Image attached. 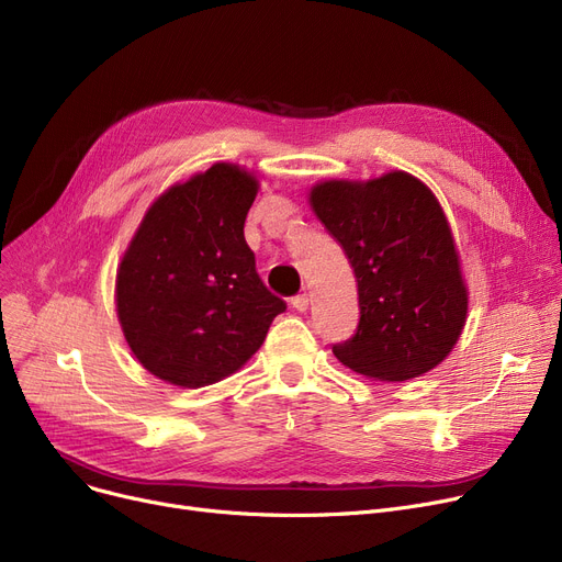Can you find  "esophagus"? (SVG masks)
Returning <instances> with one entry per match:
<instances>
[{
    "label": "esophagus",
    "mask_w": 562,
    "mask_h": 562,
    "mask_svg": "<svg viewBox=\"0 0 562 562\" xmlns=\"http://www.w3.org/2000/svg\"><path fill=\"white\" fill-rule=\"evenodd\" d=\"M291 305H293V310H296V312H307V307H310V296H307V293H301V296L291 299Z\"/></svg>",
    "instance_id": "1"
}]
</instances>
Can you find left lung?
<instances>
[{
    "mask_svg": "<svg viewBox=\"0 0 562 562\" xmlns=\"http://www.w3.org/2000/svg\"><path fill=\"white\" fill-rule=\"evenodd\" d=\"M314 216L346 252L358 280L360 323L335 358L364 378L403 382L449 358L469 310V289L437 195L405 170L371 180H321Z\"/></svg>",
    "mask_w": 562,
    "mask_h": 562,
    "instance_id": "8db88e82",
    "label": "left lung"
}]
</instances>
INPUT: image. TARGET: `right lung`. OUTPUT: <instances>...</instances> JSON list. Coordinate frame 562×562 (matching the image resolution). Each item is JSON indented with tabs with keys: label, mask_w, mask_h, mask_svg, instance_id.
<instances>
[{
	"label": "right lung",
	"mask_w": 562,
	"mask_h": 562,
	"mask_svg": "<svg viewBox=\"0 0 562 562\" xmlns=\"http://www.w3.org/2000/svg\"><path fill=\"white\" fill-rule=\"evenodd\" d=\"M259 180L216 161L147 206L115 273V312L138 364L198 390L239 371L286 310L263 286L244 225Z\"/></svg>",
	"instance_id": "obj_1"
}]
</instances>
